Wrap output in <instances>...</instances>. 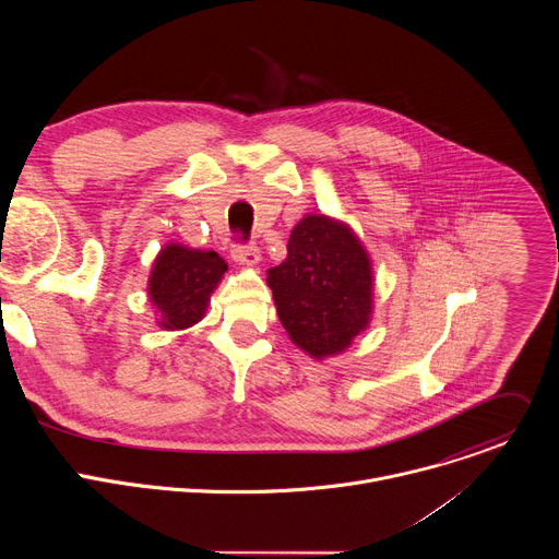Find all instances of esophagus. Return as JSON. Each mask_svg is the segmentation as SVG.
Wrapping results in <instances>:
<instances>
[{
  "label": "esophagus",
  "mask_w": 559,
  "mask_h": 559,
  "mask_svg": "<svg viewBox=\"0 0 559 559\" xmlns=\"http://www.w3.org/2000/svg\"><path fill=\"white\" fill-rule=\"evenodd\" d=\"M231 259L238 263V265H257L261 261V252L257 246H250V243H234L231 246Z\"/></svg>",
  "instance_id": "obj_1"
}]
</instances>
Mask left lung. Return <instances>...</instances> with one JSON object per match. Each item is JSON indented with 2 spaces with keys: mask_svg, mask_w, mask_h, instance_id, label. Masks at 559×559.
<instances>
[{
  "mask_svg": "<svg viewBox=\"0 0 559 559\" xmlns=\"http://www.w3.org/2000/svg\"><path fill=\"white\" fill-rule=\"evenodd\" d=\"M289 338L323 358L343 352L371 311V265L356 236L325 216H305L287 241V259L267 272Z\"/></svg>",
  "mask_w": 559,
  "mask_h": 559,
  "instance_id": "obj_1",
  "label": "left lung"
}]
</instances>
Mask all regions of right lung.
<instances>
[{"mask_svg":"<svg viewBox=\"0 0 559 559\" xmlns=\"http://www.w3.org/2000/svg\"><path fill=\"white\" fill-rule=\"evenodd\" d=\"M227 263L216 252L168 246L154 261L150 298L162 311L164 330H186L201 321L210 294L225 274Z\"/></svg>","mask_w":559,"mask_h":559,"instance_id":"right-lung-1","label":"right lung"}]
</instances>
